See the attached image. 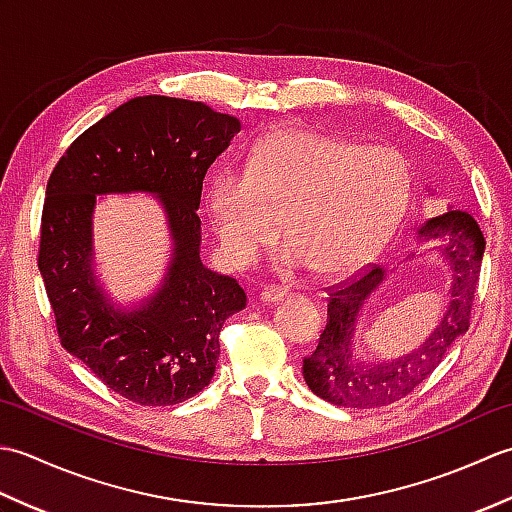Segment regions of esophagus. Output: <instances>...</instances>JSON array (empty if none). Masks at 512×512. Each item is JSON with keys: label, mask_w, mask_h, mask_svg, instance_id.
<instances>
[{"label": "esophagus", "mask_w": 512, "mask_h": 512, "mask_svg": "<svg viewBox=\"0 0 512 512\" xmlns=\"http://www.w3.org/2000/svg\"><path fill=\"white\" fill-rule=\"evenodd\" d=\"M286 297V288L281 286H268L262 290V295H259V299H262L264 303H277Z\"/></svg>", "instance_id": "obj_1"}]
</instances>
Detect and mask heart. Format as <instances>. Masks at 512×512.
<instances>
[{
	"label": "heart",
	"instance_id": "heart-1",
	"mask_svg": "<svg viewBox=\"0 0 512 512\" xmlns=\"http://www.w3.org/2000/svg\"><path fill=\"white\" fill-rule=\"evenodd\" d=\"M411 176L396 149L358 147L303 127H279L246 169L209 184V213L224 257L246 266L284 226L288 264L319 275L363 264L394 233L407 209Z\"/></svg>",
	"mask_w": 512,
	"mask_h": 512
}]
</instances>
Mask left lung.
I'll return each mask as SVG.
<instances>
[{"mask_svg": "<svg viewBox=\"0 0 512 512\" xmlns=\"http://www.w3.org/2000/svg\"><path fill=\"white\" fill-rule=\"evenodd\" d=\"M418 237H440L444 242L440 253L453 270L449 306L440 325L416 352L396 361L365 365L354 358L352 336L365 299L383 284L387 273L372 264L363 275L328 288V323L319 336L317 350L303 358V378L319 398L352 409L385 407L405 398L440 365L451 343L469 330L486 248L480 226L469 213L449 211L424 224Z\"/></svg>", "mask_w": 512, "mask_h": 512, "instance_id": "1", "label": "left lung"}]
</instances>
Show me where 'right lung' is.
Returning a JSON list of instances; mask_svg holds the SVG:
<instances>
[{
    "label": "right lung",
    "instance_id": "obj_1",
    "mask_svg": "<svg viewBox=\"0 0 512 512\" xmlns=\"http://www.w3.org/2000/svg\"><path fill=\"white\" fill-rule=\"evenodd\" d=\"M242 129L200 101L136 96L74 140L50 173L37 264L61 345L116 394L145 407L178 405L211 383L220 332L246 308L233 277L200 259L206 171ZM156 192L174 257L161 290L136 311L114 309L95 284L96 194Z\"/></svg>",
    "mask_w": 512,
    "mask_h": 512
}]
</instances>
